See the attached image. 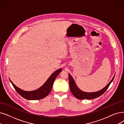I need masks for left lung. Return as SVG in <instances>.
I'll return each instance as SVG.
<instances>
[{
	"mask_svg": "<svg viewBox=\"0 0 124 124\" xmlns=\"http://www.w3.org/2000/svg\"><path fill=\"white\" fill-rule=\"evenodd\" d=\"M69 75V86H70V89L72 94L76 97L77 98L80 100L83 99H92L96 98H97L98 97L100 96L102 94H103L107 89L108 88L109 85L114 80L115 78L113 77L112 79L111 80V81L108 84L106 87H105L103 89L100 90L98 92H92V93H88V92H85L83 91L79 90L78 87L75 84L74 80L73 79L72 77L71 76V75L68 74Z\"/></svg>",
	"mask_w": 124,
	"mask_h": 124,
	"instance_id": "left-lung-1",
	"label": "left lung"
}]
</instances>
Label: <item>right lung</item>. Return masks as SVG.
Wrapping results in <instances>:
<instances>
[{
    "label": "right lung",
    "instance_id": "1",
    "mask_svg": "<svg viewBox=\"0 0 124 124\" xmlns=\"http://www.w3.org/2000/svg\"><path fill=\"white\" fill-rule=\"evenodd\" d=\"M61 71V69L57 70L51 75L46 82L40 88L33 91H25L21 90L16 86L11 80H9L16 91L24 98L28 100H39L46 97L47 95L49 94L52 89L54 82Z\"/></svg>",
    "mask_w": 124,
    "mask_h": 124
}]
</instances>
